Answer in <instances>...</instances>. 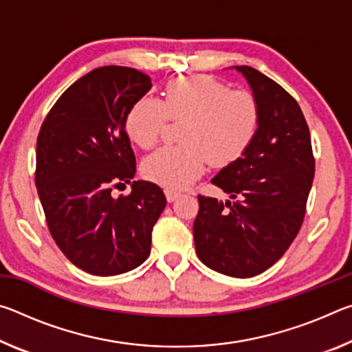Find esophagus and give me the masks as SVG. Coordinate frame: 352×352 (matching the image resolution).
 I'll use <instances>...</instances> for the list:
<instances>
[{"instance_id":"34e87169","label":"esophagus","mask_w":352,"mask_h":352,"mask_svg":"<svg viewBox=\"0 0 352 352\" xmlns=\"http://www.w3.org/2000/svg\"><path fill=\"white\" fill-rule=\"evenodd\" d=\"M182 195V192L180 190H175V189H166V197H168V200L169 201H174V200H177L178 197H180Z\"/></svg>"}]
</instances>
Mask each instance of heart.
<instances>
[{
  "label": "heart",
  "mask_w": 352,
  "mask_h": 352,
  "mask_svg": "<svg viewBox=\"0 0 352 352\" xmlns=\"http://www.w3.org/2000/svg\"><path fill=\"white\" fill-rule=\"evenodd\" d=\"M168 119L186 121L183 144L148 155L142 172L163 186L182 189L204 174L208 162L226 166L242 157L258 133L261 109L252 93L230 90L211 76L178 77L166 85L163 100L146 96L130 107L126 130L140 147L151 148Z\"/></svg>",
  "instance_id": "b5f03b06"
}]
</instances>
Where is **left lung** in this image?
Segmentation results:
<instances>
[{"label":"left lung","instance_id":"8db88e82","mask_svg":"<svg viewBox=\"0 0 352 352\" xmlns=\"http://www.w3.org/2000/svg\"><path fill=\"white\" fill-rule=\"evenodd\" d=\"M261 109L254 140L241 158L212 178L233 200L199 195L194 243L210 269L234 278L265 272L287 252L300 231L315 174L305 115L270 77L236 67Z\"/></svg>","mask_w":352,"mask_h":352}]
</instances>
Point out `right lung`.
Returning <instances> with one entry per match:
<instances>
[{"instance_id":"right-lung-1","label":"right lung","mask_w":352,"mask_h":352,"mask_svg":"<svg viewBox=\"0 0 352 352\" xmlns=\"http://www.w3.org/2000/svg\"><path fill=\"white\" fill-rule=\"evenodd\" d=\"M151 87V77L135 68H96L57 99L40 127L35 184L47 228L63 254L91 275L141 265L166 206L163 189L152 182H133L130 194L111 195L135 177L126 118Z\"/></svg>"}]
</instances>
